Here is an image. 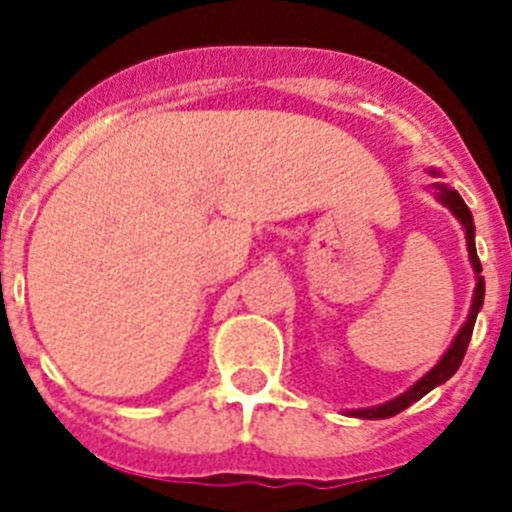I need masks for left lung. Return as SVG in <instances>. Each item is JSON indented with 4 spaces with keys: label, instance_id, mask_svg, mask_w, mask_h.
Masks as SVG:
<instances>
[{
    "label": "left lung",
    "instance_id": "obj_1",
    "mask_svg": "<svg viewBox=\"0 0 512 512\" xmlns=\"http://www.w3.org/2000/svg\"><path fill=\"white\" fill-rule=\"evenodd\" d=\"M430 175H441V172L430 170ZM433 193H436V199L444 204L449 212H452L457 220H460L462 231H465V241H468V257H470V265H473V271H476V289H473V303H470V313H468V321L462 324L457 337L452 340V345L446 348V353L441 356L433 369L428 374H422L420 380L414 382L412 388H406L401 396L390 398L385 404L380 406H366V409H350V417H361V420H385V417H393V414L404 412L406 406H412L414 401H420L425 393H430L433 388L438 385H444L449 377H452L457 369H460L462 358H465V350H468V342L470 335H473V327H476V316L478 311L484 308V276H481V260L476 255V225H473V215H470L468 204L462 201V196L454 188H449L446 183H433L430 185Z\"/></svg>",
    "mask_w": 512,
    "mask_h": 512
}]
</instances>
